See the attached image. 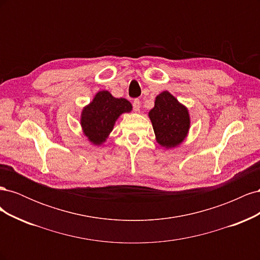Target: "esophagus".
Masks as SVG:
<instances>
[{"label": "esophagus", "instance_id": "esophagus-1", "mask_svg": "<svg viewBox=\"0 0 260 260\" xmlns=\"http://www.w3.org/2000/svg\"><path fill=\"white\" fill-rule=\"evenodd\" d=\"M132 106H133V109H135L136 112H139L140 111V107H141V103H140V100L139 99H136L135 101H133L132 103Z\"/></svg>", "mask_w": 260, "mask_h": 260}]
</instances>
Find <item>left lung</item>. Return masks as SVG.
I'll use <instances>...</instances> for the list:
<instances>
[{
	"label": "left lung",
	"mask_w": 260,
	"mask_h": 260,
	"mask_svg": "<svg viewBox=\"0 0 260 260\" xmlns=\"http://www.w3.org/2000/svg\"><path fill=\"white\" fill-rule=\"evenodd\" d=\"M153 123L157 142L166 147L180 144L190 128L187 109L167 91L155 100V106L148 114Z\"/></svg>",
	"instance_id": "obj_1"
}]
</instances>
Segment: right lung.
Wrapping results in <instances>:
<instances>
[{"instance_id":"add662e5","label":"right lung","mask_w":260,"mask_h":260,"mask_svg":"<svg viewBox=\"0 0 260 260\" xmlns=\"http://www.w3.org/2000/svg\"><path fill=\"white\" fill-rule=\"evenodd\" d=\"M131 109V103L125 99H116L107 91L99 92L92 103L82 111L81 125L84 135L94 144L103 143L117 118Z\"/></svg>"}]
</instances>
